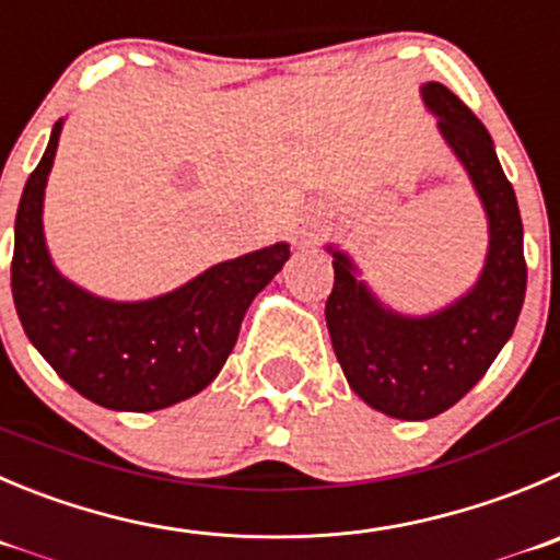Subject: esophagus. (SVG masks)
<instances>
[{
  "label": "esophagus",
  "mask_w": 560,
  "mask_h": 560,
  "mask_svg": "<svg viewBox=\"0 0 560 560\" xmlns=\"http://www.w3.org/2000/svg\"><path fill=\"white\" fill-rule=\"evenodd\" d=\"M318 236V231H305V233H300V242H305V244H313V238Z\"/></svg>",
  "instance_id": "esophagus-1"
}]
</instances>
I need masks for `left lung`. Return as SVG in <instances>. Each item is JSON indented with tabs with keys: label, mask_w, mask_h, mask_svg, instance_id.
<instances>
[{
	"label": "left lung",
	"mask_w": 560,
	"mask_h": 560,
	"mask_svg": "<svg viewBox=\"0 0 560 560\" xmlns=\"http://www.w3.org/2000/svg\"><path fill=\"white\" fill-rule=\"evenodd\" d=\"M420 95L487 211L489 249L476 285L443 311L404 316L376 300L343 249L327 247L335 285L324 316L335 357L351 390L398 420H429L472 390L514 332L528 285L520 206L492 137L445 84L425 82Z\"/></svg>",
	"instance_id": "8db88e82"
}]
</instances>
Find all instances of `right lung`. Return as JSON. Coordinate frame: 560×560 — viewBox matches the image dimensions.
I'll return each instance as SVG.
<instances>
[{
	"instance_id": "obj_1",
	"label": "right lung",
	"mask_w": 560,
	"mask_h": 560,
	"mask_svg": "<svg viewBox=\"0 0 560 560\" xmlns=\"http://www.w3.org/2000/svg\"><path fill=\"white\" fill-rule=\"evenodd\" d=\"M60 131L57 120L15 214L10 285L26 338L98 407L153 412L197 396L222 371L249 302L283 269L289 244L222 260L153 300H101L62 277L46 249L44 195Z\"/></svg>"
}]
</instances>
